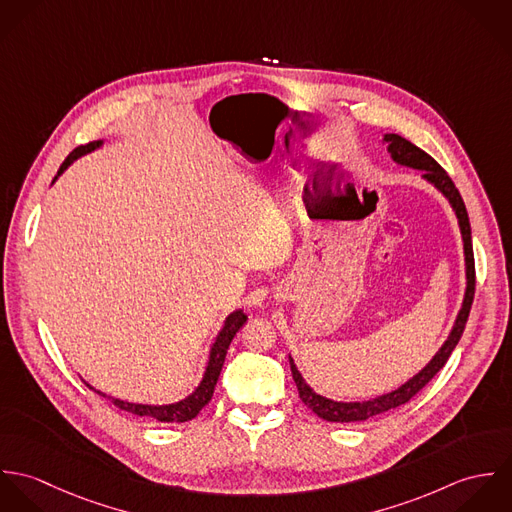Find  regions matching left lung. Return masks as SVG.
<instances>
[{
	"label": "left lung",
	"mask_w": 512,
	"mask_h": 512,
	"mask_svg": "<svg viewBox=\"0 0 512 512\" xmlns=\"http://www.w3.org/2000/svg\"><path fill=\"white\" fill-rule=\"evenodd\" d=\"M384 140L388 142V151L392 153L394 161H398L402 165H408V167H414V169H422L424 177L430 183H434L439 191L449 199V203H451V207H453V211L459 219V228H461V234H463L465 266H467V290H465L463 307L457 315V321H455L447 341L439 349L438 355L430 361V365L426 366L424 370H420L414 378H410L406 384H402L398 390H394L390 394H384V396H378V398H372V400H366V402H333V400H327V398L315 394L305 384V380L301 378V374L297 372V368L290 359L293 380H295L301 402L313 414H317L319 418H323L327 422H341V424L343 422H363V420H368L372 416H378L382 412L394 410V408L410 402L447 363L449 355L453 353L455 345L459 343V339L463 335V329H465L471 305H473V297H475V258H473V244H471V224H469L465 203H463L455 183L451 181V177L445 173V169L439 165L438 161L432 155H428L424 149L414 146L412 142L404 140L398 134H386Z\"/></svg>",
	"instance_id": "1"
}]
</instances>
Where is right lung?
<instances>
[{"instance_id": "obj_1", "label": "right lung", "mask_w": 512, "mask_h": 512, "mask_svg": "<svg viewBox=\"0 0 512 512\" xmlns=\"http://www.w3.org/2000/svg\"><path fill=\"white\" fill-rule=\"evenodd\" d=\"M102 142H90L86 146H78L69 153V157L63 161V165L59 167L57 175H61L74 159L82 153H88L92 149L100 146ZM57 179V177H55ZM246 321V315L238 309L234 313H230L224 321V327L220 329L219 337L211 349V357H209V365L205 370V376L199 384V388L185 400L177 402V404H169V406H144V404H130V402H124V400H118V398H108L112 400L114 406H118L120 410L124 412H130V414H136V416H146V418H153L157 422H169V424H181V422H189L193 420L213 398V392H215V386H217V380H219L220 370L224 365V359H226V351L234 339V335L238 333V329L244 325ZM100 396L106 398V394L98 392Z\"/></svg>"}]
</instances>
